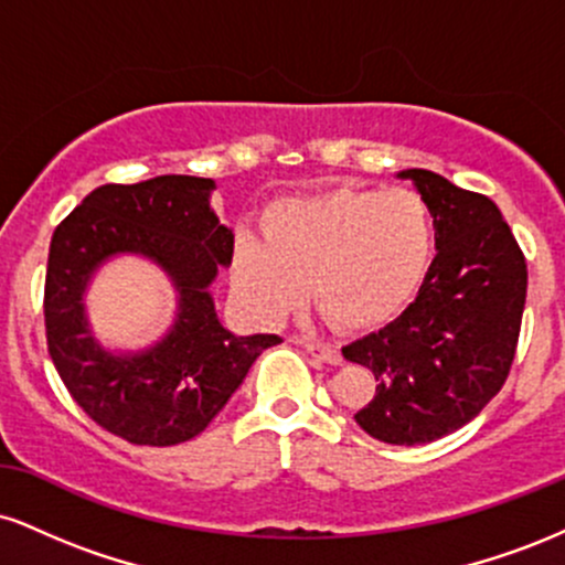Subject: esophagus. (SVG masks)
<instances>
[{
  "mask_svg": "<svg viewBox=\"0 0 565 565\" xmlns=\"http://www.w3.org/2000/svg\"><path fill=\"white\" fill-rule=\"evenodd\" d=\"M300 345L308 350L310 355H316V359L327 361V364H340L342 355L340 350H337L334 345H327V342H316V340H300Z\"/></svg>",
  "mask_w": 565,
  "mask_h": 565,
  "instance_id": "obj_1",
  "label": "esophagus"
}]
</instances>
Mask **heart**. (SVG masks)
I'll list each match as a JSON object with an SVG mask.
<instances>
[{
  "label": "heart",
  "mask_w": 565,
  "mask_h": 565,
  "mask_svg": "<svg viewBox=\"0 0 565 565\" xmlns=\"http://www.w3.org/2000/svg\"><path fill=\"white\" fill-rule=\"evenodd\" d=\"M436 225L408 188H334L287 199L265 217V236L238 233L233 284L252 313L281 319L305 297L340 329H374L412 300L430 265Z\"/></svg>",
  "instance_id": "b5f03b06"
}]
</instances>
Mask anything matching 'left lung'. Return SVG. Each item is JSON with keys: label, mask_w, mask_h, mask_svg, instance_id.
<instances>
[{"label": "left lung", "mask_w": 565, "mask_h": 565, "mask_svg": "<svg viewBox=\"0 0 565 565\" xmlns=\"http://www.w3.org/2000/svg\"><path fill=\"white\" fill-rule=\"evenodd\" d=\"M433 212L436 249L398 319L342 348L372 369L377 391L355 412L369 436L430 444L468 425L508 380L526 305V257L483 193L430 170H404Z\"/></svg>", "instance_id": "1"}]
</instances>
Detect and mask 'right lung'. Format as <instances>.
Wrapping results in <instances>:
<instances>
[{
	"mask_svg": "<svg viewBox=\"0 0 565 565\" xmlns=\"http://www.w3.org/2000/svg\"><path fill=\"white\" fill-rule=\"evenodd\" d=\"M215 180L161 174L100 185L57 225L44 278L50 359L71 398L103 430L138 446L199 436L278 334L236 337L217 319L212 281L233 260V231L210 196ZM140 254L179 289L175 323L138 354L106 351L88 332L83 289L103 262Z\"/></svg>",
	"mask_w": 565,
	"mask_h": 565,
	"instance_id": "1",
	"label": "right lung"
}]
</instances>
